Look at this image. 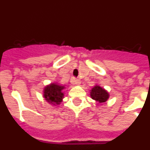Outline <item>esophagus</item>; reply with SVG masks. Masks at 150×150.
I'll use <instances>...</instances> for the list:
<instances>
[{
	"label": "esophagus",
	"instance_id": "1",
	"mask_svg": "<svg viewBox=\"0 0 150 150\" xmlns=\"http://www.w3.org/2000/svg\"><path fill=\"white\" fill-rule=\"evenodd\" d=\"M72 83H74V84L76 85V86H79L80 83H81V81H80V79H73Z\"/></svg>",
	"mask_w": 150,
	"mask_h": 150
}]
</instances>
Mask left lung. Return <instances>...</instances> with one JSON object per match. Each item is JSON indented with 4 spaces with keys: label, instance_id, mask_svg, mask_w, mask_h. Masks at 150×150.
<instances>
[{
    "label": "left lung",
    "instance_id": "1",
    "mask_svg": "<svg viewBox=\"0 0 150 150\" xmlns=\"http://www.w3.org/2000/svg\"><path fill=\"white\" fill-rule=\"evenodd\" d=\"M90 96L93 100L98 102V104H103L109 99L110 94L104 88L98 85H95L90 90Z\"/></svg>",
    "mask_w": 150,
    "mask_h": 150
}]
</instances>
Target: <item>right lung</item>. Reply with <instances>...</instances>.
Listing matches in <instances>:
<instances>
[{"instance_id":"1","label":"right lung","mask_w":150,"mask_h":150,"mask_svg":"<svg viewBox=\"0 0 150 150\" xmlns=\"http://www.w3.org/2000/svg\"><path fill=\"white\" fill-rule=\"evenodd\" d=\"M64 88H66L65 86L57 82L50 83L43 88V98L52 105H59L63 100Z\"/></svg>"}]
</instances>
